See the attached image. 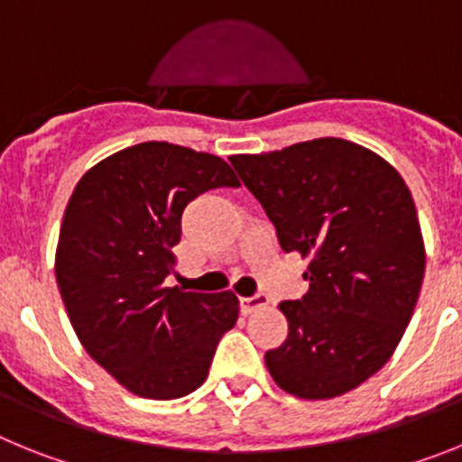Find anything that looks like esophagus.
Returning a JSON list of instances; mask_svg holds the SVG:
<instances>
[{"label": "esophagus", "instance_id": "esophagus-1", "mask_svg": "<svg viewBox=\"0 0 462 462\" xmlns=\"http://www.w3.org/2000/svg\"><path fill=\"white\" fill-rule=\"evenodd\" d=\"M271 305V298L266 293H254V296L240 298V308H243L245 314L259 312V310H266Z\"/></svg>", "mask_w": 462, "mask_h": 462}]
</instances>
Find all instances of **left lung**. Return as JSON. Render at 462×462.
I'll list each match as a JSON object with an SVG mask.
<instances>
[{"label": "left lung", "mask_w": 462, "mask_h": 462, "mask_svg": "<svg viewBox=\"0 0 462 462\" xmlns=\"http://www.w3.org/2000/svg\"><path fill=\"white\" fill-rule=\"evenodd\" d=\"M228 162L282 250L308 259V293L277 305L289 336L266 352L268 373L303 400L356 389L393 356L421 291L426 247L410 187L386 159L345 138Z\"/></svg>", "instance_id": "1"}]
</instances>
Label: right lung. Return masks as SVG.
Masks as SVG:
<instances>
[{
	"mask_svg": "<svg viewBox=\"0 0 462 462\" xmlns=\"http://www.w3.org/2000/svg\"><path fill=\"white\" fill-rule=\"evenodd\" d=\"M217 187H240L224 159L148 141L92 166L69 199L57 287L85 352L134 395L175 400L199 389L238 321L234 291L164 287L182 210Z\"/></svg>",
	"mask_w": 462,
	"mask_h": 462,
	"instance_id": "add662e5",
	"label": "right lung"
}]
</instances>
